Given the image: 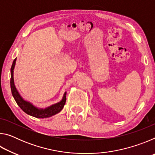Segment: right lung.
Instances as JSON below:
<instances>
[{"label":"right lung","mask_w":155,"mask_h":155,"mask_svg":"<svg viewBox=\"0 0 155 155\" xmlns=\"http://www.w3.org/2000/svg\"><path fill=\"white\" fill-rule=\"evenodd\" d=\"M15 58L11 68V81H10V85H11V90L13 97L15 99L18 105L20 107V109L26 114L31 115V116L37 117V118H46V117H51L52 115H56L61 111L66 101V91L63 96L62 99L58 103L52 104V105L45 107V108H40L34 105V104L27 100L23 98V97L18 92L17 88L15 87L14 79V70L15 65Z\"/></svg>","instance_id":"1"}]
</instances>
